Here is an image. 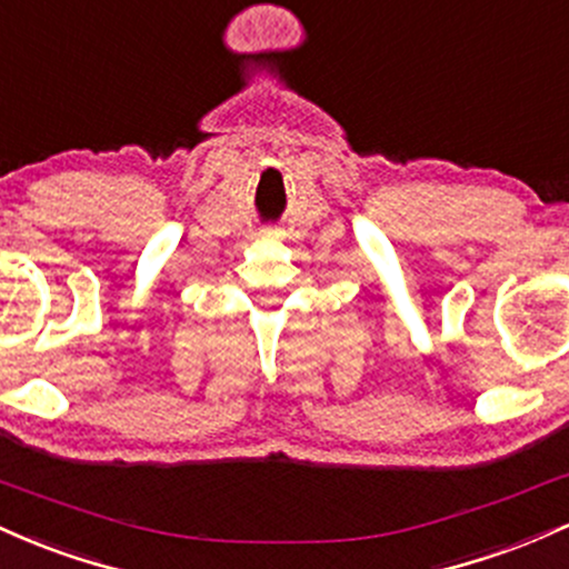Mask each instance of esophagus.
I'll return each mask as SVG.
<instances>
[{
	"label": "esophagus",
	"instance_id": "esophagus-1",
	"mask_svg": "<svg viewBox=\"0 0 569 569\" xmlns=\"http://www.w3.org/2000/svg\"><path fill=\"white\" fill-rule=\"evenodd\" d=\"M263 236H277V228H263Z\"/></svg>",
	"mask_w": 569,
	"mask_h": 569
}]
</instances>
